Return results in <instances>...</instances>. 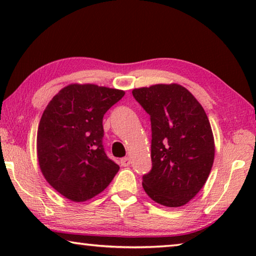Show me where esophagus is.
<instances>
[{"label": "esophagus", "instance_id": "obj_1", "mask_svg": "<svg viewBox=\"0 0 256 256\" xmlns=\"http://www.w3.org/2000/svg\"><path fill=\"white\" fill-rule=\"evenodd\" d=\"M130 164H131V158L130 157H124L120 159V164H122L123 167H128Z\"/></svg>", "mask_w": 256, "mask_h": 256}]
</instances>
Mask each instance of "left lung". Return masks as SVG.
<instances>
[{"instance_id":"1","label":"left lung","mask_w":256,"mask_h":256,"mask_svg":"<svg viewBox=\"0 0 256 256\" xmlns=\"http://www.w3.org/2000/svg\"><path fill=\"white\" fill-rule=\"evenodd\" d=\"M150 115L152 168L144 176L146 193L159 204L178 208L196 196L209 177L214 138L204 110L177 84L132 90Z\"/></svg>"}]
</instances>
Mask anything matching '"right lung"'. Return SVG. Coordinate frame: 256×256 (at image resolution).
Wrapping results in <instances>:
<instances>
[{
	"instance_id": "right-lung-1",
	"label": "right lung",
	"mask_w": 256,
	"mask_h": 256,
	"mask_svg": "<svg viewBox=\"0 0 256 256\" xmlns=\"http://www.w3.org/2000/svg\"><path fill=\"white\" fill-rule=\"evenodd\" d=\"M123 90L72 84L52 98L37 131V158L45 180L73 202L102 193L120 167L102 146V118Z\"/></svg>"
}]
</instances>
